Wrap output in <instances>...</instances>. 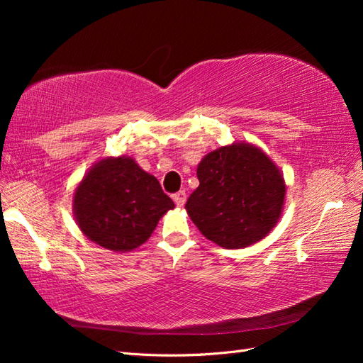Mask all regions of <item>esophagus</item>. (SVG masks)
<instances>
[{
    "instance_id": "1",
    "label": "esophagus",
    "mask_w": 363,
    "mask_h": 363,
    "mask_svg": "<svg viewBox=\"0 0 363 363\" xmlns=\"http://www.w3.org/2000/svg\"><path fill=\"white\" fill-rule=\"evenodd\" d=\"M186 191L184 190H181V191H177V194H174L173 195V201H174V204L177 206V207H182L184 204H186Z\"/></svg>"
}]
</instances>
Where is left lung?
<instances>
[{"mask_svg": "<svg viewBox=\"0 0 363 363\" xmlns=\"http://www.w3.org/2000/svg\"><path fill=\"white\" fill-rule=\"evenodd\" d=\"M198 189L186 211L207 240L238 250L265 238L279 221L285 181L259 146L234 142L211 151L196 168Z\"/></svg>", "mask_w": 363, "mask_h": 363, "instance_id": "left-lung-1", "label": "left lung"}]
</instances>
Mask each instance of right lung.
<instances>
[{
    "instance_id": "add662e5",
    "label": "right lung",
    "mask_w": 363,
    "mask_h": 363,
    "mask_svg": "<svg viewBox=\"0 0 363 363\" xmlns=\"http://www.w3.org/2000/svg\"><path fill=\"white\" fill-rule=\"evenodd\" d=\"M172 209L174 203L159 181L129 156L95 162L73 195V215L81 233L113 252L143 245Z\"/></svg>"
}]
</instances>
